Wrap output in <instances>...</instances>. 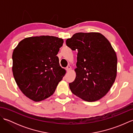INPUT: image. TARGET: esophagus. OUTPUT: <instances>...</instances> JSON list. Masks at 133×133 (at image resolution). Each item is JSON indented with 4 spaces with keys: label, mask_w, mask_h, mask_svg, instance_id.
<instances>
[{
    "label": "esophagus",
    "mask_w": 133,
    "mask_h": 133,
    "mask_svg": "<svg viewBox=\"0 0 133 133\" xmlns=\"http://www.w3.org/2000/svg\"><path fill=\"white\" fill-rule=\"evenodd\" d=\"M71 69V66H68L67 67V69H66V70H67V71H70V69Z\"/></svg>",
    "instance_id": "obj_1"
}]
</instances>
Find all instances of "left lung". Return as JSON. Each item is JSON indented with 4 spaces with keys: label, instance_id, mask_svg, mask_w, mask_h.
I'll return each instance as SVG.
<instances>
[{
    "label": "left lung",
    "instance_id": "left-lung-1",
    "mask_svg": "<svg viewBox=\"0 0 133 133\" xmlns=\"http://www.w3.org/2000/svg\"><path fill=\"white\" fill-rule=\"evenodd\" d=\"M78 51L75 80L69 83L74 95L87 102L100 99L109 92L117 72V57L105 36L99 32H78L66 40Z\"/></svg>",
    "mask_w": 133,
    "mask_h": 133
}]
</instances>
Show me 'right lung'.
I'll return each instance as SVG.
<instances>
[{
  "instance_id": "obj_1",
  "label": "right lung",
  "mask_w": 133,
  "mask_h": 133,
  "mask_svg": "<svg viewBox=\"0 0 133 133\" xmlns=\"http://www.w3.org/2000/svg\"><path fill=\"white\" fill-rule=\"evenodd\" d=\"M63 39L49 35L24 38L12 53V72L21 91L35 102L52 95L66 74L56 55Z\"/></svg>"
}]
</instances>
